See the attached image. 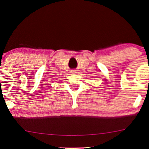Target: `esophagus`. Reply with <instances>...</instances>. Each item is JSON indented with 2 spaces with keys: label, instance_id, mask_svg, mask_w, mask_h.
I'll return each instance as SVG.
<instances>
[{
  "label": "esophagus",
  "instance_id": "obj_1",
  "mask_svg": "<svg viewBox=\"0 0 149 149\" xmlns=\"http://www.w3.org/2000/svg\"><path fill=\"white\" fill-rule=\"evenodd\" d=\"M70 72L72 74H75V73H77V70H72L70 71Z\"/></svg>",
  "mask_w": 149,
  "mask_h": 149
}]
</instances>
